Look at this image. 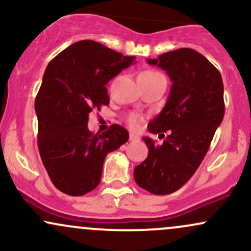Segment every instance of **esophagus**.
Masks as SVG:
<instances>
[{"instance_id":"obj_1","label":"esophagus","mask_w":251,"mask_h":251,"mask_svg":"<svg viewBox=\"0 0 251 251\" xmlns=\"http://www.w3.org/2000/svg\"><path fill=\"white\" fill-rule=\"evenodd\" d=\"M129 140H131V142H137V140H139V135L131 132V133H129Z\"/></svg>"}]
</instances>
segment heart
Segmentation results:
<instances>
[{
    "mask_svg": "<svg viewBox=\"0 0 251 251\" xmlns=\"http://www.w3.org/2000/svg\"><path fill=\"white\" fill-rule=\"evenodd\" d=\"M139 76L157 77V76H163V74H160L159 72H157V71H144L139 74ZM142 120H143V118L140 117L139 114H135V113L129 114V116L127 117L128 125L131 126V127H133V128H137L138 126L140 125V123H142Z\"/></svg>",
    "mask_w": 251,
    "mask_h": 251,
    "instance_id": "b5f03b06",
    "label": "heart"
}]
</instances>
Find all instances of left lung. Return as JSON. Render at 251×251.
<instances>
[{
	"label": "left lung",
	"mask_w": 251,
	"mask_h": 251,
	"mask_svg": "<svg viewBox=\"0 0 251 251\" xmlns=\"http://www.w3.org/2000/svg\"><path fill=\"white\" fill-rule=\"evenodd\" d=\"M148 62L166 71L172 81L168 101L148 128L153 134H169L160 145L144 138L149 155L135 166L134 180L151 194L169 195L194 176L208 152L224 117L223 81L217 68L191 48Z\"/></svg>",
	"instance_id": "obj_1"
}]
</instances>
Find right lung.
Instances as JSON below:
<instances>
[{"label": "right lung", "instance_id": "obj_1", "mask_svg": "<svg viewBox=\"0 0 251 251\" xmlns=\"http://www.w3.org/2000/svg\"><path fill=\"white\" fill-rule=\"evenodd\" d=\"M133 60L82 40L48 63L35 99L37 145L51 183L63 194L82 196L96 189L106 155L128 140L123 126L113 124L93 134L87 123L92 111L109 103L106 83Z\"/></svg>", "mask_w": 251, "mask_h": 251}]
</instances>
